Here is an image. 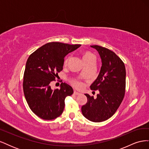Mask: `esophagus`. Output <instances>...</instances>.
<instances>
[{
  "label": "esophagus",
  "mask_w": 149,
  "mask_h": 149,
  "mask_svg": "<svg viewBox=\"0 0 149 149\" xmlns=\"http://www.w3.org/2000/svg\"><path fill=\"white\" fill-rule=\"evenodd\" d=\"M74 95L78 96V95H80L81 93H78V92H77V91H74Z\"/></svg>",
  "instance_id": "1"
}]
</instances>
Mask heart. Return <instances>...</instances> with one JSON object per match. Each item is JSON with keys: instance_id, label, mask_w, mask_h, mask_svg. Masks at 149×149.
<instances>
[{"instance_id": "heart-1", "label": "heart", "mask_w": 149, "mask_h": 149, "mask_svg": "<svg viewBox=\"0 0 149 149\" xmlns=\"http://www.w3.org/2000/svg\"><path fill=\"white\" fill-rule=\"evenodd\" d=\"M82 57H83V60L84 62L86 61L89 60H91V59H94V55H93V54L91 52H88V51H84L82 53ZM70 60V56L66 57L65 60L64 64L65 65H66L68 64V63L69 62ZM73 84L76 88H79L81 86V83L78 81H74L73 82Z\"/></svg>"}]
</instances>
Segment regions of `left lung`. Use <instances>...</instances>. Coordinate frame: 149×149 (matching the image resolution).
Masks as SVG:
<instances>
[{
    "instance_id": "left-lung-1",
    "label": "left lung",
    "mask_w": 149,
    "mask_h": 149,
    "mask_svg": "<svg viewBox=\"0 0 149 149\" xmlns=\"http://www.w3.org/2000/svg\"><path fill=\"white\" fill-rule=\"evenodd\" d=\"M100 55L102 66L97 78L90 86L91 90H99L94 99L88 94L87 102L81 107L86 118L94 123L109 119L118 110L125 94L126 71L124 63L110 49L98 45H92Z\"/></svg>"
}]
</instances>
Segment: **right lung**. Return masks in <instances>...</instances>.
Returning a JSON list of instances; mask_svg holds the SVG:
<instances>
[{"label":"right lung","instance_id":"add662e5","mask_svg":"<svg viewBox=\"0 0 149 149\" xmlns=\"http://www.w3.org/2000/svg\"><path fill=\"white\" fill-rule=\"evenodd\" d=\"M81 45L51 42L44 45L31 54L26 63L23 88L28 104L39 118L52 120L63 112L65 98L73 89L65 83L60 89L53 90L49 84L63 70L64 58Z\"/></svg>","mask_w":149,"mask_h":149}]
</instances>
